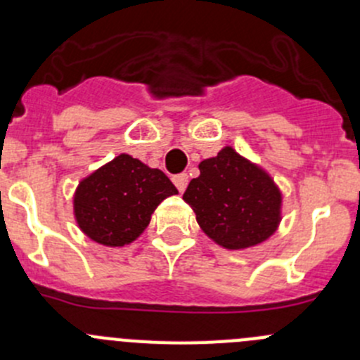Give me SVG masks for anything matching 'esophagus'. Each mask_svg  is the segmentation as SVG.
I'll list each match as a JSON object with an SVG mask.
<instances>
[{
    "label": "esophagus",
    "mask_w": 360,
    "mask_h": 360,
    "mask_svg": "<svg viewBox=\"0 0 360 360\" xmlns=\"http://www.w3.org/2000/svg\"><path fill=\"white\" fill-rule=\"evenodd\" d=\"M172 181H174V184H176V188L181 191V193L186 190V186H188V176H186V174H177V176L172 177Z\"/></svg>",
    "instance_id": "esophagus-1"
}]
</instances>
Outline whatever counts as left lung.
Wrapping results in <instances>:
<instances>
[{
	"label": "left lung",
	"instance_id": "obj_1",
	"mask_svg": "<svg viewBox=\"0 0 360 360\" xmlns=\"http://www.w3.org/2000/svg\"><path fill=\"white\" fill-rule=\"evenodd\" d=\"M183 200L190 203L203 233L221 248H254L277 231L282 193L266 170L231 146L198 165Z\"/></svg>",
	"mask_w": 360,
	"mask_h": 360
}]
</instances>
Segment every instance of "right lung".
I'll list each match as a JSON object with an SVG mask.
<instances>
[{"instance_id":"1","label":"right lung","mask_w":360,"mask_h":360,"mask_svg":"<svg viewBox=\"0 0 360 360\" xmlns=\"http://www.w3.org/2000/svg\"><path fill=\"white\" fill-rule=\"evenodd\" d=\"M170 195L177 190L162 170L122 153L79 181L72 207L86 237L123 248L146 230L151 214Z\"/></svg>"}]
</instances>
